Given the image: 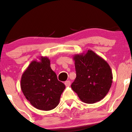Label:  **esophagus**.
<instances>
[{"mask_svg":"<svg viewBox=\"0 0 132 132\" xmlns=\"http://www.w3.org/2000/svg\"><path fill=\"white\" fill-rule=\"evenodd\" d=\"M64 84L65 86H66V87H68V86H69L71 85V82L69 81H66L64 82Z\"/></svg>","mask_w":132,"mask_h":132,"instance_id":"obj_1","label":"esophagus"}]
</instances>
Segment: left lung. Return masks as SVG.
Segmentation results:
<instances>
[{
    "instance_id": "8db88e82",
    "label": "left lung",
    "mask_w": 132,
    "mask_h": 132,
    "mask_svg": "<svg viewBox=\"0 0 132 132\" xmlns=\"http://www.w3.org/2000/svg\"><path fill=\"white\" fill-rule=\"evenodd\" d=\"M76 78L71 88L87 104L99 102L107 95L112 83V72L107 61L93 51L75 54Z\"/></svg>"
}]
</instances>
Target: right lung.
<instances>
[{"instance_id": "add662e5", "label": "right lung", "mask_w": 132, "mask_h": 132, "mask_svg": "<svg viewBox=\"0 0 132 132\" xmlns=\"http://www.w3.org/2000/svg\"><path fill=\"white\" fill-rule=\"evenodd\" d=\"M31 61L21 78L20 86L26 99L36 109H53L59 104L65 85L57 80L48 57Z\"/></svg>"}]
</instances>
